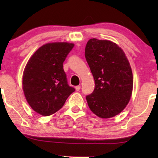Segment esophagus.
Listing matches in <instances>:
<instances>
[{
    "label": "esophagus",
    "mask_w": 158,
    "mask_h": 158,
    "mask_svg": "<svg viewBox=\"0 0 158 158\" xmlns=\"http://www.w3.org/2000/svg\"><path fill=\"white\" fill-rule=\"evenodd\" d=\"M75 88H76V90H77V91H79V90H80L81 86H80V85H78V86H76V87H75Z\"/></svg>",
    "instance_id": "esophagus-1"
}]
</instances>
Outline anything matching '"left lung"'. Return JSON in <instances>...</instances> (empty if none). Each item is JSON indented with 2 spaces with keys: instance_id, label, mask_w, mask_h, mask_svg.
<instances>
[{
  "instance_id": "1",
  "label": "left lung",
  "mask_w": 158,
  "mask_h": 158,
  "mask_svg": "<svg viewBox=\"0 0 158 158\" xmlns=\"http://www.w3.org/2000/svg\"><path fill=\"white\" fill-rule=\"evenodd\" d=\"M85 59L94 77V92L86 99L90 110L102 119L120 114L131 99L133 74L123 49L109 40L90 39Z\"/></svg>"
}]
</instances>
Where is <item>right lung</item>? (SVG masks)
Instances as JSON below:
<instances>
[{
    "label": "right lung",
    "instance_id": "1",
    "mask_svg": "<svg viewBox=\"0 0 158 158\" xmlns=\"http://www.w3.org/2000/svg\"><path fill=\"white\" fill-rule=\"evenodd\" d=\"M74 47L69 42L42 45L27 61L22 77V88L32 109L50 116L62 108L75 89L68 84L63 63Z\"/></svg>",
    "mask_w": 158,
    "mask_h": 158
}]
</instances>
